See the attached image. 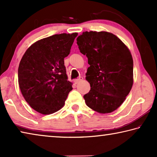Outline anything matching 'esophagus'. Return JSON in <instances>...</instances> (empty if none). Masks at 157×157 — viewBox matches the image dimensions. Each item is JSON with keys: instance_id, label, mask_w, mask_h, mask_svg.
<instances>
[{"instance_id": "esophagus-1", "label": "esophagus", "mask_w": 157, "mask_h": 157, "mask_svg": "<svg viewBox=\"0 0 157 157\" xmlns=\"http://www.w3.org/2000/svg\"><path fill=\"white\" fill-rule=\"evenodd\" d=\"M82 79H83V78H82V77H79L78 79H75V80H74V82H75V84H78V83H79V82L82 80Z\"/></svg>"}]
</instances>
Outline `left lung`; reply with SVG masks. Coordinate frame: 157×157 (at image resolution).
<instances>
[{
    "label": "left lung",
    "mask_w": 157,
    "mask_h": 157,
    "mask_svg": "<svg viewBox=\"0 0 157 157\" xmlns=\"http://www.w3.org/2000/svg\"><path fill=\"white\" fill-rule=\"evenodd\" d=\"M79 51L90 65L86 79L91 90L84 95L86 105L101 113L117 109L133 85V59L120 39L107 32H84L77 38Z\"/></svg>",
    "instance_id": "obj_1"
}]
</instances>
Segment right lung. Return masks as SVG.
Instances as JSON below:
<instances>
[{
	"instance_id": "obj_1",
	"label": "right lung",
	"mask_w": 157,
	"mask_h": 157,
	"mask_svg": "<svg viewBox=\"0 0 157 157\" xmlns=\"http://www.w3.org/2000/svg\"><path fill=\"white\" fill-rule=\"evenodd\" d=\"M78 33L55 34L35 42L26 50L18 69V84L25 100L37 112L51 114L64 105L72 88L64 58Z\"/></svg>"
}]
</instances>
